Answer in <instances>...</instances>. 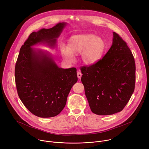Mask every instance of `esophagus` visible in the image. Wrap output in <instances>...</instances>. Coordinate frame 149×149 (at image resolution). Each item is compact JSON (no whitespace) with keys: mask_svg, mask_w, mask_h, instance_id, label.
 <instances>
[{"mask_svg":"<svg viewBox=\"0 0 149 149\" xmlns=\"http://www.w3.org/2000/svg\"><path fill=\"white\" fill-rule=\"evenodd\" d=\"M77 77L79 79H81V77H82V74L80 72H77Z\"/></svg>","mask_w":149,"mask_h":149,"instance_id":"1","label":"esophagus"}]
</instances>
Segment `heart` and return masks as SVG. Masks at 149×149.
Wrapping results in <instances>:
<instances>
[{"label": "heart", "mask_w": 149, "mask_h": 149, "mask_svg": "<svg viewBox=\"0 0 149 149\" xmlns=\"http://www.w3.org/2000/svg\"><path fill=\"white\" fill-rule=\"evenodd\" d=\"M106 48L105 41L101 37L93 34L77 35L70 38L68 47H61V54L67 61L72 62L75 61L74 54L80 53L84 64L93 65L101 59Z\"/></svg>", "instance_id": "1"}]
</instances>
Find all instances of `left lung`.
I'll return each instance as SVG.
<instances>
[{"instance_id": "8db88e82", "label": "left lung", "mask_w": 149, "mask_h": 149, "mask_svg": "<svg viewBox=\"0 0 149 149\" xmlns=\"http://www.w3.org/2000/svg\"><path fill=\"white\" fill-rule=\"evenodd\" d=\"M81 70L93 113L106 116L123 110L134 90L136 65L130 48L117 33L113 32L112 45L102 59Z\"/></svg>"}]
</instances>
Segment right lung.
Instances as JSON below:
<instances>
[{"mask_svg": "<svg viewBox=\"0 0 149 149\" xmlns=\"http://www.w3.org/2000/svg\"><path fill=\"white\" fill-rule=\"evenodd\" d=\"M67 25L59 23L33 32L19 51L15 70L17 94L26 109L39 117H52L61 112L78 78L75 68H60L48 52L32 47L46 44L54 48Z\"/></svg>", "mask_w": 149, "mask_h": 149, "instance_id": "right-lung-1", "label": "right lung"}]
</instances>
